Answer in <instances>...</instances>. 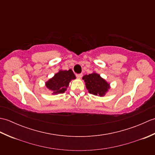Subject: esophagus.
<instances>
[{
    "label": "esophagus",
    "instance_id": "obj_1",
    "mask_svg": "<svg viewBox=\"0 0 155 155\" xmlns=\"http://www.w3.org/2000/svg\"><path fill=\"white\" fill-rule=\"evenodd\" d=\"M76 77H77L78 78H81L82 77H83V74H82V73L77 74H76Z\"/></svg>",
    "mask_w": 155,
    "mask_h": 155
}]
</instances>
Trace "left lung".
I'll return each instance as SVG.
<instances>
[{
	"instance_id": "1",
	"label": "left lung",
	"mask_w": 155,
	"mask_h": 155,
	"mask_svg": "<svg viewBox=\"0 0 155 155\" xmlns=\"http://www.w3.org/2000/svg\"><path fill=\"white\" fill-rule=\"evenodd\" d=\"M83 79L88 93L96 96H104L110 88V84L96 72L84 75Z\"/></svg>"
}]
</instances>
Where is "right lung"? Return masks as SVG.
<instances>
[{"label": "right lung", "instance_id": "right-lung-1", "mask_svg": "<svg viewBox=\"0 0 155 155\" xmlns=\"http://www.w3.org/2000/svg\"><path fill=\"white\" fill-rule=\"evenodd\" d=\"M76 77L71 69L68 71H59L52 78L45 83L48 89L52 92V94L64 93L67 91L69 83Z\"/></svg>", "mask_w": 155, "mask_h": 155}]
</instances>
